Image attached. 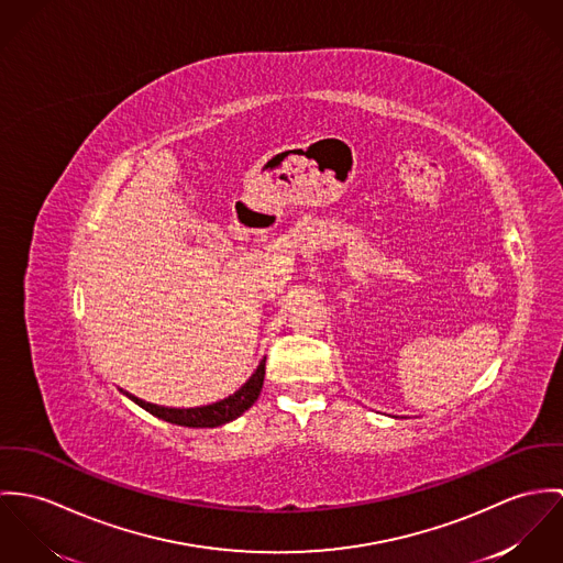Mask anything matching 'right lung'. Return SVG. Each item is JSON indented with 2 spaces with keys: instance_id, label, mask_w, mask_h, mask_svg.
I'll list each match as a JSON object with an SVG mask.
<instances>
[{
  "instance_id": "obj_1",
  "label": "right lung",
  "mask_w": 563,
  "mask_h": 563,
  "mask_svg": "<svg viewBox=\"0 0 563 563\" xmlns=\"http://www.w3.org/2000/svg\"><path fill=\"white\" fill-rule=\"evenodd\" d=\"M263 377H265V361H261V365L256 367L251 379L238 393L229 395L222 401L200 406V408H162L155 404H146L133 395H129V397L137 406H142L146 412H151L168 423L184 426V428H218V426H224V423L238 419L240 415H244L251 408L263 388Z\"/></svg>"
}]
</instances>
